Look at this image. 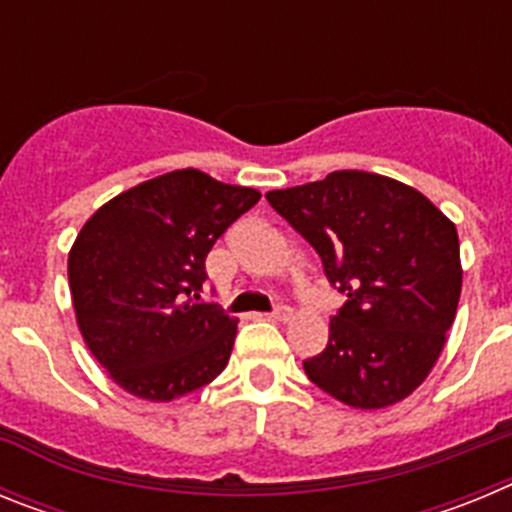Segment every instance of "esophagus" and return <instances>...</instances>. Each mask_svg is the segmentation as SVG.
Wrapping results in <instances>:
<instances>
[{
  "label": "esophagus",
  "instance_id": "1",
  "mask_svg": "<svg viewBox=\"0 0 512 512\" xmlns=\"http://www.w3.org/2000/svg\"><path fill=\"white\" fill-rule=\"evenodd\" d=\"M271 318H274V320H289V318H292V310H289L287 305H277L274 310H271Z\"/></svg>",
  "mask_w": 512,
  "mask_h": 512
}]
</instances>
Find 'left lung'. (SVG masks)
I'll use <instances>...</instances> for the list:
<instances>
[{
    "label": "left lung",
    "mask_w": 512,
    "mask_h": 512,
    "mask_svg": "<svg viewBox=\"0 0 512 512\" xmlns=\"http://www.w3.org/2000/svg\"><path fill=\"white\" fill-rule=\"evenodd\" d=\"M266 200L346 295L328 346L302 361L310 382L361 410L405 400L436 364L459 305L454 223L418 189L369 171H333Z\"/></svg>",
    "instance_id": "obj_1"
}]
</instances>
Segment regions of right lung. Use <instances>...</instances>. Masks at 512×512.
Masks as SVG:
<instances>
[{"label": "right lung", "instance_id": "obj_1", "mask_svg": "<svg viewBox=\"0 0 512 512\" xmlns=\"http://www.w3.org/2000/svg\"><path fill=\"white\" fill-rule=\"evenodd\" d=\"M259 200L182 169L117 194L81 228L69 253L76 323L122 390L169 402L223 372L238 320L200 302L205 259Z\"/></svg>", "mask_w": 512, "mask_h": 512}]
</instances>
